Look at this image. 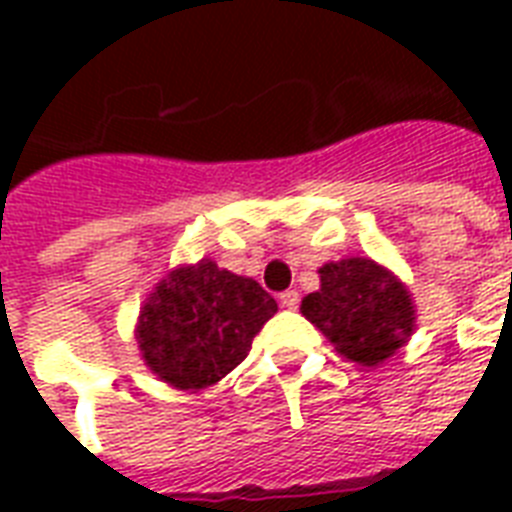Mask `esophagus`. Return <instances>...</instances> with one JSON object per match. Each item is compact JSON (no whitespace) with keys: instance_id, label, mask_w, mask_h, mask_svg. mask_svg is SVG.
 Segmentation results:
<instances>
[{"instance_id":"esophagus-1","label":"esophagus","mask_w":512,"mask_h":512,"mask_svg":"<svg viewBox=\"0 0 512 512\" xmlns=\"http://www.w3.org/2000/svg\"><path fill=\"white\" fill-rule=\"evenodd\" d=\"M279 303H281V308H289V311H295L297 305H300V295H297L295 289H287V292H281Z\"/></svg>"}]
</instances>
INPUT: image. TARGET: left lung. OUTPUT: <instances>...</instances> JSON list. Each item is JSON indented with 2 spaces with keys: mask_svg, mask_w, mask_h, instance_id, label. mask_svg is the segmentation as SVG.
Instances as JSON below:
<instances>
[{
  "mask_svg": "<svg viewBox=\"0 0 512 512\" xmlns=\"http://www.w3.org/2000/svg\"><path fill=\"white\" fill-rule=\"evenodd\" d=\"M321 289L300 311L340 356L361 366L390 358L414 332V303L401 281L369 257H345L319 268Z\"/></svg>",
  "mask_w": 512,
  "mask_h": 512,
  "instance_id": "obj_1",
  "label": "left lung"
}]
</instances>
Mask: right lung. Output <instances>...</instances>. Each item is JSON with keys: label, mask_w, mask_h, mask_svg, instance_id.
Instances as JSON below:
<instances>
[{"label": "right lung", "mask_w": 512, "mask_h": 512, "mask_svg": "<svg viewBox=\"0 0 512 512\" xmlns=\"http://www.w3.org/2000/svg\"><path fill=\"white\" fill-rule=\"evenodd\" d=\"M276 311V300L255 279L217 268L204 257L156 284L140 311L135 337L140 356L159 380L201 390L247 358L255 335Z\"/></svg>", "instance_id": "add662e5"}]
</instances>
